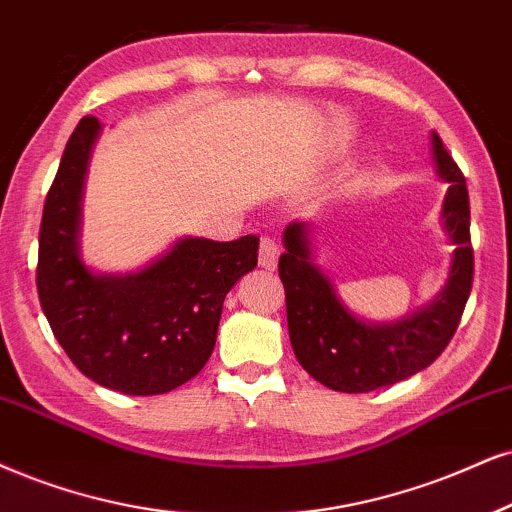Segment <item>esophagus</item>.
<instances>
[{"instance_id": "obj_1", "label": "esophagus", "mask_w": 512, "mask_h": 512, "mask_svg": "<svg viewBox=\"0 0 512 512\" xmlns=\"http://www.w3.org/2000/svg\"><path fill=\"white\" fill-rule=\"evenodd\" d=\"M277 256H280V244L273 237H261V246H258V263L263 268L273 270L277 266Z\"/></svg>"}]
</instances>
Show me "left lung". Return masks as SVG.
I'll use <instances>...</instances> for the list:
<instances>
[{
  "instance_id": "obj_1",
  "label": "left lung",
  "mask_w": 512,
  "mask_h": 512,
  "mask_svg": "<svg viewBox=\"0 0 512 512\" xmlns=\"http://www.w3.org/2000/svg\"><path fill=\"white\" fill-rule=\"evenodd\" d=\"M437 175L449 182L441 225L456 244L449 277L427 306L394 323H370L344 304L330 275L315 263L311 225L294 220L285 227V254L277 270L285 285L287 327L296 361L327 389L363 394L389 387L437 361L458 330L472 289L470 199L465 178L437 132H432Z\"/></svg>"
}]
</instances>
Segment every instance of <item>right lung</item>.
I'll use <instances>...</instances> for the list:
<instances>
[{
    "label": "right lung",
    "instance_id": "1",
    "mask_svg": "<svg viewBox=\"0 0 512 512\" xmlns=\"http://www.w3.org/2000/svg\"><path fill=\"white\" fill-rule=\"evenodd\" d=\"M102 123L85 116L47 192L37 294L56 342L82 375L130 396L192 380L211 358L223 301L258 263V237H182L135 273H94L80 256L82 192Z\"/></svg>",
    "mask_w": 512,
    "mask_h": 512
}]
</instances>
